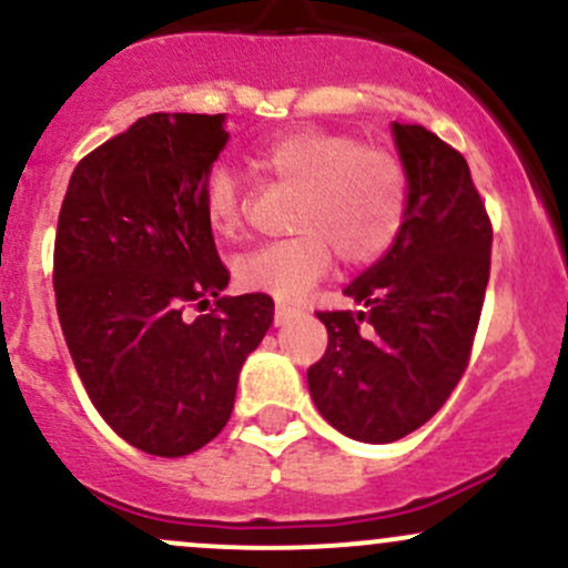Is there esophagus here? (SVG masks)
Returning a JSON list of instances; mask_svg holds the SVG:
<instances>
[{
  "instance_id": "esophagus-1",
  "label": "esophagus",
  "mask_w": 568,
  "mask_h": 568,
  "mask_svg": "<svg viewBox=\"0 0 568 568\" xmlns=\"http://www.w3.org/2000/svg\"><path fill=\"white\" fill-rule=\"evenodd\" d=\"M294 315H296V307H291V304L285 302H277V307H274V326H285Z\"/></svg>"
}]
</instances>
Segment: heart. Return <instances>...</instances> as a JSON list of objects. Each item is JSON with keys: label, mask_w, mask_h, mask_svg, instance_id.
Listing matches in <instances>:
<instances>
[{"label": "heart", "mask_w": 568, "mask_h": 568, "mask_svg": "<svg viewBox=\"0 0 568 568\" xmlns=\"http://www.w3.org/2000/svg\"><path fill=\"white\" fill-rule=\"evenodd\" d=\"M261 174L296 189L294 236L253 247L234 264L247 291L296 302L328 272L334 251L345 264H369L394 245L404 221V166L394 153L361 145L353 134L326 129H288L253 151ZM202 213L223 240L240 234L245 199L226 164L207 172Z\"/></svg>", "instance_id": "b5f03b06"}]
</instances>
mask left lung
I'll return each instance as SVG.
<instances>
[{
    "instance_id": "8db88e82",
    "label": "left lung",
    "mask_w": 568,
    "mask_h": 568,
    "mask_svg": "<svg viewBox=\"0 0 568 568\" xmlns=\"http://www.w3.org/2000/svg\"><path fill=\"white\" fill-rule=\"evenodd\" d=\"M407 210L390 251L353 280L358 310L317 313L328 332L307 369L317 413L351 439L385 445L439 413L469 366L494 229L456 148L394 123Z\"/></svg>"
}]
</instances>
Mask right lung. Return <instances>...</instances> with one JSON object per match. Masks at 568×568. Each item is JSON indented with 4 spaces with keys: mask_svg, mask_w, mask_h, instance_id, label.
I'll return each instance as SVG.
<instances>
[{
    "mask_svg": "<svg viewBox=\"0 0 568 568\" xmlns=\"http://www.w3.org/2000/svg\"><path fill=\"white\" fill-rule=\"evenodd\" d=\"M226 142L223 112H153L80 159L61 202L53 291L74 369L112 432L151 456L223 432L274 317L266 294L221 296L202 185Z\"/></svg>",
    "mask_w": 568,
    "mask_h": 568,
    "instance_id": "right-lung-1",
    "label": "right lung"
}]
</instances>
